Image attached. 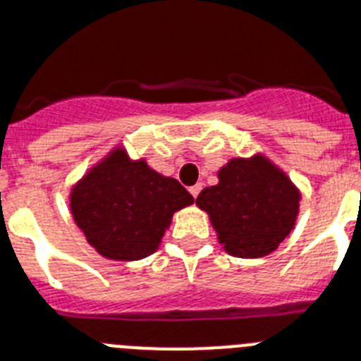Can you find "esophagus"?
Segmentation results:
<instances>
[{
  "instance_id": "obj_1",
  "label": "esophagus",
  "mask_w": 361,
  "mask_h": 361,
  "mask_svg": "<svg viewBox=\"0 0 361 361\" xmlns=\"http://www.w3.org/2000/svg\"><path fill=\"white\" fill-rule=\"evenodd\" d=\"M189 190H190V195L195 196V198H198V195H200V192H202V183H196V185L190 187Z\"/></svg>"
}]
</instances>
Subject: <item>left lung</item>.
Here are the masks:
<instances>
[{
  "label": "left lung",
  "instance_id": "obj_1",
  "mask_svg": "<svg viewBox=\"0 0 361 361\" xmlns=\"http://www.w3.org/2000/svg\"><path fill=\"white\" fill-rule=\"evenodd\" d=\"M218 180L200 192L196 205L209 213L227 253L257 259L277 250L299 211V190L288 176L264 156H255L231 159Z\"/></svg>",
  "mask_w": 361,
  "mask_h": 361
}]
</instances>
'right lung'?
<instances>
[{
  "instance_id": "add662e5",
  "label": "right lung",
  "mask_w": 361,
  "mask_h": 361,
  "mask_svg": "<svg viewBox=\"0 0 361 361\" xmlns=\"http://www.w3.org/2000/svg\"><path fill=\"white\" fill-rule=\"evenodd\" d=\"M195 202L174 178L130 161L123 148L95 165L71 190V213L102 257L139 260L157 250L178 209Z\"/></svg>"
}]
</instances>
